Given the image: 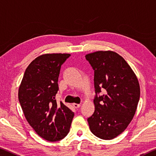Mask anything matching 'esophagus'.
I'll list each match as a JSON object with an SVG mask.
<instances>
[{
  "label": "esophagus",
  "instance_id": "1",
  "mask_svg": "<svg viewBox=\"0 0 156 156\" xmlns=\"http://www.w3.org/2000/svg\"><path fill=\"white\" fill-rule=\"evenodd\" d=\"M73 107H75V108H76V109L80 108V106H81V105H80V104H76V103H73Z\"/></svg>",
  "mask_w": 156,
  "mask_h": 156
}]
</instances>
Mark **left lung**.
I'll use <instances>...</instances> for the list:
<instances>
[{
    "instance_id": "1",
    "label": "left lung",
    "mask_w": 156,
    "mask_h": 156,
    "mask_svg": "<svg viewBox=\"0 0 156 156\" xmlns=\"http://www.w3.org/2000/svg\"><path fill=\"white\" fill-rule=\"evenodd\" d=\"M94 70L95 112L87 121L93 135L112 140L126 130L140 100L137 78L123 57L112 51L86 55ZM105 94H99L101 90Z\"/></svg>"
}]
</instances>
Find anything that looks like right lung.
<instances>
[{
  "instance_id": "1",
  "label": "right lung",
  "mask_w": 156,
  "mask_h": 156,
  "mask_svg": "<svg viewBox=\"0 0 156 156\" xmlns=\"http://www.w3.org/2000/svg\"><path fill=\"white\" fill-rule=\"evenodd\" d=\"M69 54H47L26 68L19 89V101L26 120L36 133L49 142L63 139L70 131L74 112L55 99L61 66Z\"/></svg>"
}]
</instances>
